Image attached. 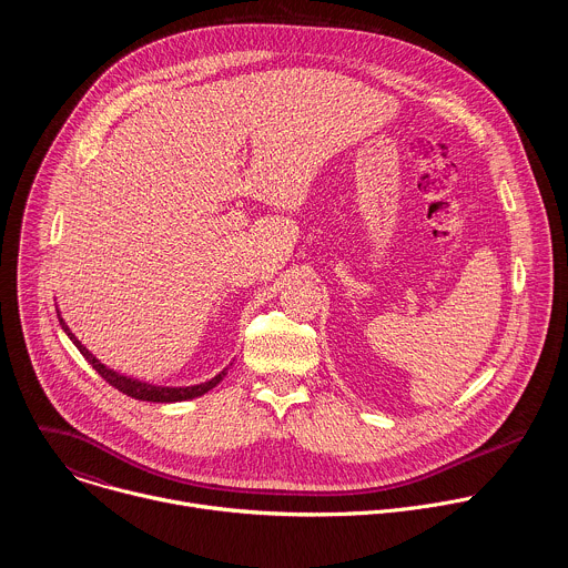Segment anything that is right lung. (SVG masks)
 <instances>
[{
    "mask_svg": "<svg viewBox=\"0 0 568 568\" xmlns=\"http://www.w3.org/2000/svg\"><path fill=\"white\" fill-rule=\"evenodd\" d=\"M58 318H60V316H58ZM60 326H62V331L67 333V337L75 344V348H78L80 353H83V357L97 368V373H99L105 382H110L114 388H119L121 393H125V395H130V397H134V399H145V402H182V399H193V397L204 395L206 390H211V388H213L215 384H220L222 377L226 375V371H222V373H217V375H215L213 379H209V382H202V384H195V386H180V388L145 384V382H139V379L119 375V373H114L112 368L103 366L83 344H80V342L75 339V335L67 328V323H64L62 318H60Z\"/></svg>",
    "mask_w": 568,
    "mask_h": 568,
    "instance_id": "obj_1",
    "label": "right lung"
}]
</instances>
